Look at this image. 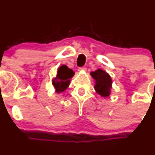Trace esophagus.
<instances>
[{
    "instance_id": "1",
    "label": "esophagus",
    "mask_w": 155,
    "mask_h": 155,
    "mask_svg": "<svg viewBox=\"0 0 155 155\" xmlns=\"http://www.w3.org/2000/svg\"><path fill=\"white\" fill-rule=\"evenodd\" d=\"M86 70H87V68L85 67H81V68H78V71H85Z\"/></svg>"
}]
</instances>
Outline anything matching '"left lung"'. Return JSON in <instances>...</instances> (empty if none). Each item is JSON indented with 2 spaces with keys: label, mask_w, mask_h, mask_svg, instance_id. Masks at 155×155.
Masks as SVG:
<instances>
[{
  "label": "left lung",
  "mask_w": 155,
  "mask_h": 155,
  "mask_svg": "<svg viewBox=\"0 0 155 155\" xmlns=\"http://www.w3.org/2000/svg\"><path fill=\"white\" fill-rule=\"evenodd\" d=\"M90 75L95 81L94 89L96 93L102 97H108L111 95L112 88V80L109 74L98 68L95 71H91Z\"/></svg>",
  "instance_id": "8db88e82"
}]
</instances>
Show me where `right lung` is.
Returning <instances> with one entry per match:
<instances>
[{
  "label": "right lung",
  "mask_w": 155,
  "mask_h": 155,
  "mask_svg": "<svg viewBox=\"0 0 155 155\" xmlns=\"http://www.w3.org/2000/svg\"><path fill=\"white\" fill-rule=\"evenodd\" d=\"M74 75L73 70L70 69L65 65L58 68L57 74L52 80V84L56 90V93H61L67 90L70 85L71 79Z\"/></svg>",
  "instance_id": "add662e5"
}]
</instances>
